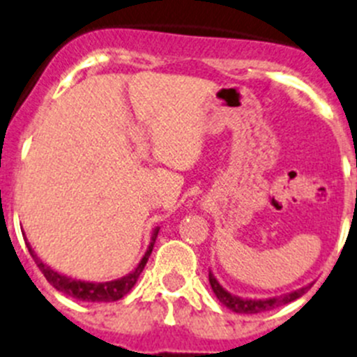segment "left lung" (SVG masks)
Masks as SVG:
<instances>
[{"label":"left lung","instance_id":"left-lung-1","mask_svg":"<svg viewBox=\"0 0 357 357\" xmlns=\"http://www.w3.org/2000/svg\"><path fill=\"white\" fill-rule=\"evenodd\" d=\"M209 284H211L213 292H215L216 299L224 306H227L229 310L236 312V314H261V312H268V310H275L282 305H287V303L296 301V299L301 298L303 294H306L312 284L303 285L301 289H296V291L287 292V294L275 296V298H239V296L231 294L227 289H224L220 285V282L216 280V276L209 271Z\"/></svg>","mask_w":357,"mask_h":357}]
</instances>
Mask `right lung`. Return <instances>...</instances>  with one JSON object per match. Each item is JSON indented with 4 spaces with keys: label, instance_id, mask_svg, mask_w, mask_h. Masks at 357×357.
Wrapping results in <instances>:
<instances>
[{
    "label": "right lung",
    "instance_id": "add662e5",
    "mask_svg": "<svg viewBox=\"0 0 357 357\" xmlns=\"http://www.w3.org/2000/svg\"><path fill=\"white\" fill-rule=\"evenodd\" d=\"M160 227L153 229V234H151V243H149L148 250H146V254L142 255L141 262L135 266V269L128 273V275L121 276V278H116L111 280V282H86V280H75V278H70V276L61 275V273L54 271L51 266L43 264L42 259L35 254V250L31 248L28 241H26V246H28L29 254H31L33 261L36 262V266L40 268V271L43 273V276L47 278L49 284L56 289V291L63 292V294L70 296V298H75L79 301H91V303H111V301H118L121 299L123 296L128 294L130 289L133 285L137 284L139 276H141L142 269H144L146 262H148L149 255L153 252V245L156 241V236H158ZM26 238V234H24Z\"/></svg>",
    "mask_w": 357,
    "mask_h": 357
}]
</instances>
